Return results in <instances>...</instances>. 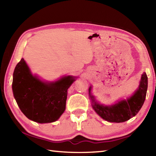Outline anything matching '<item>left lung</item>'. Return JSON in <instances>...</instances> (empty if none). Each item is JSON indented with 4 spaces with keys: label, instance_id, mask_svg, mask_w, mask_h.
<instances>
[{
    "label": "left lung",
    "instance_id": "8db88e82",
    "mask_svg": "<svg viewBox=\"0 0 156 156\" xmlns=\"http://www.w3.org/2000/svg\"><path fill=\"white\" fill-rule=\"evenodd\" d=\"M147 89V76L146 73L144 72L141 76L138 90L127 101L123 100L110 107H105L95 102L94 97L90 93L91 87L89 88V94L93 104V108L102 119L109 122H122L129 120L138 113L145 101Z\"/></svg>",
    "mask_w": 156,
    "mask_h": 156
}]
</instances>
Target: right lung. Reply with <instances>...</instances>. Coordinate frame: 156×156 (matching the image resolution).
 <instances>
[{"label":"right lung","instance_id":"right-lung-1","mask_svg":"<svg viewBox=\"0 0 156 156\" xmlns=\"http://www.w3.org/2000/svg\"><path fill=\"white\" fill-rule=\"evenodd\" d=\"M74 80L68 76L45 83L32 76L22 58L15 68L12 88L23 113L30 120L45 123L58 120L64 112L67 90Z\"/></svg>","mask_w":156,"mask_h":156}]
</instances>
